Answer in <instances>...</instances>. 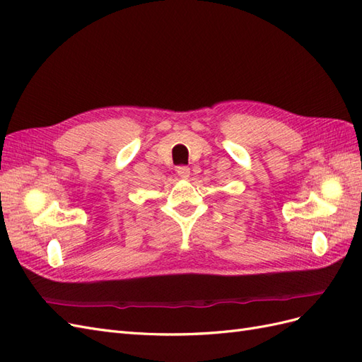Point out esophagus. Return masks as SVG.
Listing matches in <instances>:
<instances>
[{
  "label": "esophagus",
  "instance_id": "34e87169",
  "mask_svg": "<svg viewBox=\"0 0 362 362\" xmlns=\"http://www.w3.org/2000/svg\"><path fill=\"white\" fill-rule=\"evenodd\" d=\"M177 173L180 178H189L190 177V169L187 166H178Z\"/></svg>",
  "mask_w": 362,
  "mask_h": 362
}]
</instances>
